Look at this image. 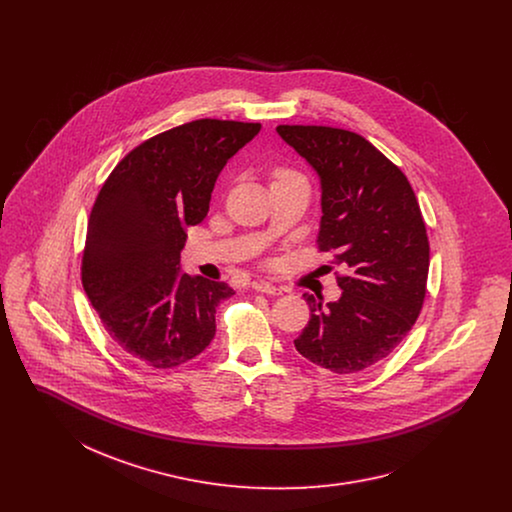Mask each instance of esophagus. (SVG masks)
Instances as JSON below:
<instances>
[{
  "label": "esophagus",
  "mask_w": 512,
  "mask_h": 512,
  "mask_svg": "<svg viewBox=\"0 0 512 512\" xmlns=\"http://www.w3.org/2000/svg\"><path fill=\"white\" fill-rule=\"evenodd\" d=\"M251 288H253L255 292L267 293V295H282V290L276 288V286L270 284V282H253Z\"/></svg>",
  "instance_id": "1"
}]
</instances>
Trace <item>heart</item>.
<instances>
[{
	"instance_id": "obj_1",
	"label": "heart",
	"mask_w": 512,
	"mask_h": 512,
	"mask_svg": "<svg viewBox=\"0 0 512 512\" xmlns=\"http://www.w3.org/2000/svg\"><path fill=\"white\" fill-rule=\"evenodd\" d=\"M272 176H274V180H282V178H290V176H295L292 171H288V169H276V171L272 172Z\"/></svg>"
}]
</instances>
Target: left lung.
<instances>
[{
  "mask_svg": "<svg viewBox=\"0 0 512 512\" xmlns=\"http://www.w3.org/2000/svg\"><path fill=\"white\" fill-rule=\"evenodd\" d=\"M276 132L320 176L318 249L347 268L338 301L322 307L305 293L311 318L295 349L334 374L361 372L386 359L422 311L430 244L416 195L401 169L355 132L303 124Z\"/></svg>",
  "mask_w": 512,
  "mask_h": 512,
  "instance_id": "obj_1",
  "label": "left lung"
}]
</instances>
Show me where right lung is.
I'll use <instances>...</instances> for the list:
<instances>
[{"label": "right lung", "mask_w": 512, "mask_h": 512, "mask_svg": "<svg viewBox=\"0 0 512 512\" xmlns=\"http://www.w3.org/2000/svg\"><path fill=\"white\" fill-rule=\"evenodd\" d=\"M259 122L199 119L124 155L101 186L82 251V286L107 334L151 368H174L215 338V313L234 290L180 272L186 228L207 217L226 161Z\"/></svg>", "instance_id": "right-lung-1"}]
</instances>
